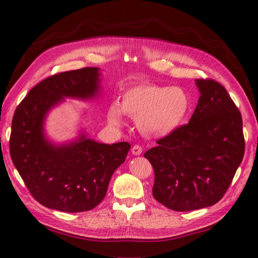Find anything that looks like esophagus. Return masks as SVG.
<instances>
[{"label":"esophagus","mask_w":258,"mask_h":258,"mask_svg":"<svg viewBox=\"0 0 258 258\" xmlns=\"http://www.w3.org/2000/svg\"><path fill=\"white\" fill-rule=\"evenodd\" d=\"M142 152H143V149H142V146H140V145H134L133 146V149H132V154L133 155H141L142 154Z\"/></svg>","instance_id":"esophagus-1"}]
</instances>
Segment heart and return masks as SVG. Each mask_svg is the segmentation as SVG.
<instances>
[{
    "label": "heart",
    "instance_id": "b5f03b06",
    "mask_svg": "<svg viewBox=\"0 0 258 258\" xmlns=\"http://www.w3.org/2000/svg\"><path fill=\"white\" fill-rule=\"evenodd\" d=\"M189 109L190 98L182 87L142 83L126 90L120 104H111L108 120L122 125L125 113L135 117L136 126L146 138L162 139L183 125Z\"/></svg>",
    "mask_w": 258,
    "mask_h": 258
}]
</instances>
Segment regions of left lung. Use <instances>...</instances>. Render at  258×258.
<instances>
[{
  "label": "left lung",
  "mask_w": 258,
  "mask_h": 258,
  "mask_svg": "<svg viewBox=\"0 0 258 258\" xmlns=\"http://www.w3.org/2000/svg\"><path fill=\"white\" fill-rule=\"evenodd\" d=\"M200 98L188 124L157 141L144 156L154 168L153 196L187 212L220 201L242 163V115L222 84L196 80Z\"/></svg>",
  "instance_id": "8db88e82"
}]
</instances>
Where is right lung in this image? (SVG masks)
Listing matches in <instances>:
<instances>
[{
    "label": "right lung",
    "instance_id": "1",
    "mask_svg": "<svg viewBox=\"0 0 258 258\" xmlns=\"http://www.w3.org/2000/svg\"><path fill=\"white\" fill-rule=\"evenodd\" d=\"M98 68L58 73L29 92L12 119L10 154L32 196L51 210L90 211L106 195L109 180L125 162L131 144L98 143L82 132L78 139L55 144L45 135L48 112L65 98L92 100L101 90Z\"/></svg>",
    "mask_w": 258,
    "mask_h": 258
}]
</instances>
